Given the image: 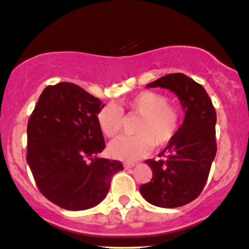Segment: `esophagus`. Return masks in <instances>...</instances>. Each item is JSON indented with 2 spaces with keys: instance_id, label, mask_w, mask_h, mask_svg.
I'll return each instance as SVG.
<instances>
[{
  "instance_id": "34e87169",
  "label": "esophagus",
  "mask_w": 249,
  "mask_h": 249,
  "mask_svg": "<svg viewBox=\"0 0 249 249\" xmlns=\"http://www.w3.org/2000/svg\"><path fill=\"white\" fill-rule=\"evenodd\" d=\"M124 168H131V167H134L135 166V162H130V161H124Z\"/></svg>"
}]
</instances>
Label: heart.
Returning a JSON list of instances; mask_svg holds the SVG:
<instances>
[{
    "label": "heart",
    "mask_w": 249,
    "mask_h": 249,
    "mask_svg": "<svg viewBox=\"0 0 249 249\" xmlns=\"http://www.w3.org/2000/svg\"><path fill=\"white\" fill-rule=\"evenodd\" d=\"M122 109L141 116L134 136H122L108 145L110 157L133 161L149 153L152 146H164L173 139L180 125V112L167 103V98L156 91H142L129 99L115 104H106L99 109L97 121L101 133L113 139L120 133L124 124Z\"/></svg>",
    "instance_id": "1"
}]
</instances>
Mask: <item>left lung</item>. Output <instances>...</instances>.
Returning a JSON list of instances; mask_svg holds the SVG:
<instances>
[{
  "label": "left lung",
  "instance_id": "1",
  "mask_svg": "<svg viewBox=\"0 0 249 249\" xmlns=\"http://www.w3.org/2000/svg\"><path fill=\"white\" fill-rule=\"evenodd\" d=\"M146 87L174 92L185 119L158 155L162 159L145 160L152 179L140 187V193L156 207H182L201 194L209 177L217 152L216 110L204 88L185 73H168Z\"/></svg>",
  "mask_w": 249,
  "mask_h": 249
}]
</instances>
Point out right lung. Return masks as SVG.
<instances>
[{"label":"right lung","mask_w":249,"mask_h":249,"mask_svg":"<svg viewBox=\"0 0 249 249\" xmlns=\"http://www.w3.org/2000/svg\"><path fill=\"white\" fill-rule=\"evenodd\" d=\"M103 105L73 83L48 85L27 122V164L46 198L66 210H85L108 193L121 161L98 158L105 141L97 121Z\"/></svg>","instance_id":"obj_1"}]
</instances>
